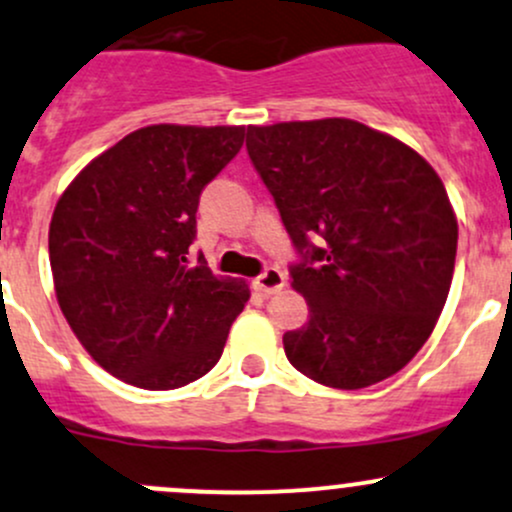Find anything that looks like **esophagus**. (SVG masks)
Instances as JSON below:
<instances>
[{"instance_id":"esophagus-1","label":"esophagus","mask_w":512,"mask_h":512,"mask_svg":"<svg viewBox=\"0 0 512 512\" xmlns=\"http://www.w3.org/2000/svg\"><path fill=\"white\" fill-rule=\"evenodd\" d=\"M255 289L262 291V294L269 296V294H277V291L284 289L286 279H284V272H279V269L269 267L265 272L260 274V277H255Z\"/></svg>"}]
</instances>
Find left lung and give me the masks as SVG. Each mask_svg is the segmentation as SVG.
<instances>
[{
  "instance_id": "left-lung-1",
  "label": "left lung",
  "mask_w": 512,
  "mask_h": 512,
  "mask_svg": "<svg viewBox=\"0 0 512 512\" xmlns=\"http://www.w3.org/2000/svg\"><path fill=\"white\" fill-rule=\"evenodd\" d=\"M247 155L301 260L308 323L289 362L330 389L401 372L445 308L457 218L445 184L401 140L352 119L247 126Z\"/></svg>"
}]
</instances>
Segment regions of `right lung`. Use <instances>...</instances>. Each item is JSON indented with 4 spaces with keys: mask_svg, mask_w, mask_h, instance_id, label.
<instances>
[{
    "mask_svg": "<svg viewBox=\"0 0 512 512\" xmlns=\"http://www.w3.org/2000/svg\"><path fill=\"white\" fill-rule=\"evenodd\" d=\"M243 126L157 123L94 157L55 204V296L72 333L116 379L148 391L211 372L250 291L189 262L206 184L243 148Z\"/></svg>",
    "mask_w": 512,
    "mask_h": 512,
    "instance_id": "right-lung-1",
    "label": "right lung"
}]
</instances>
